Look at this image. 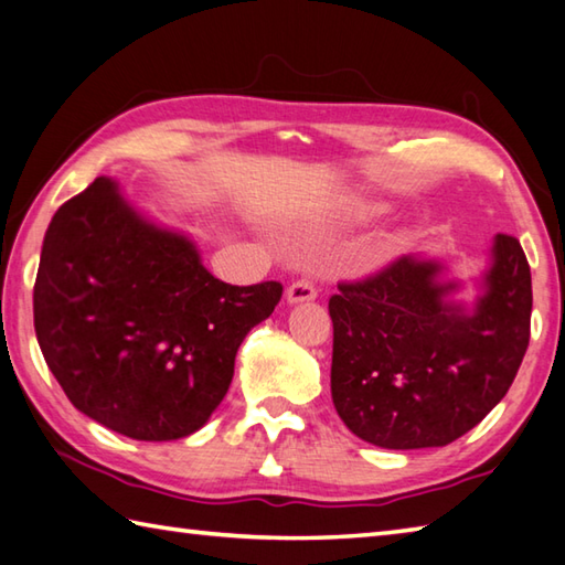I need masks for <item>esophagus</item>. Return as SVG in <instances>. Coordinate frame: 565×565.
<instances>
[{"instance_id": "34e87169", "label": "esophagus", "mask_w": 565, "mask_h": 565, "mask_svg": "<svg viewBox=\"0 0 565 565\" xmlns=\"http://www.w3.org/2000/svg\"><path fill=\"white\" fill-rule=\"evenodd\" d=\"M318 296L316 284L311 279H296L289 289H286V301L289 303H303V301H313Z\"/></svg>"}]
</instances>
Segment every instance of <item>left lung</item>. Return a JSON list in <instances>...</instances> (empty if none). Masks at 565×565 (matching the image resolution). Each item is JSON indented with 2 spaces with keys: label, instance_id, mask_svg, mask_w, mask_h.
Here are the masks:
<instances>
[{
  "label": "left lung",
  "instance_id": "8db88e82",
  "mask_svg": "<svg viewBox=\"0 0 565 565\" xmlns=\"http://www.w3.org/2000/svg\"><path fill=\"white\" fill-rule=\"evenodd\" d=\"M444 264L399 257L330 296L338 416L392 450L438 448L468 434L510 390L532 333V271L512 235H497L472 311L448 301Z\"/></svg>",
  "mask_w": 565,
  "mask_h": 565
}]
</instances>
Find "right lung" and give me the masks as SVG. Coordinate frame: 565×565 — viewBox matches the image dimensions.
Listing matches in <instances>:
<instances>
[{
	"mask_svg": "<svg viewBox=\"0 0 565 565\" xmlns=\"http://www.w3.org/2000/svg\"><path fill=\"white\" fill-rule=\"evenodd\" d=\"M281 291L215 279L191 239L141 217L99 175L46 230L33 328L77 412L127 438L175 440L223 402L237 348Z\"/></svg>",
	"mask_w": 565,
	"mask_h": 565,
	"instance_id": "obj_1",
	"label": "right lung"
}]
</instances>
